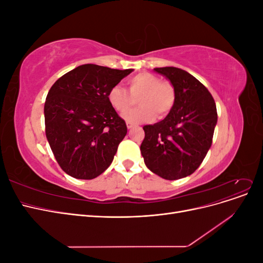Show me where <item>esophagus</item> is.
Instances as JSON below:
<instances>
[{
	"instance_id": "esophagus-1",
	"label": "esophagus",
	"mask_w": 263,
	"mask_h": 263,
	"mask_svg": "<svg viewBox=\"0 0 263 263\" xmlns=\"http://www.w3.org/2000/svg\"><path fill=\"white\" fill-rule=\"evenodd\" d=\"M136 125H135L134 123H129V122H127V128L128 129H130V128H133V127H135Z\"/></svg>"
}]
</instances>
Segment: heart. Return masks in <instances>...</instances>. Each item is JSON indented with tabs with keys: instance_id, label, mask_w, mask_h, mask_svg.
I'll return each instance as SVG.
<instances>
[{
	"instance_id": "heart-1",
	"label": "heart",
	"mask_w": 263,
	"mask_h": 263,
	"mask_svg": "<svg viewBox=\"0 0 263 263\" xmlns=\"http://www.w3.org/2000/svg\"><path fill=\"white\" fill-rule=\"evenodd\" d=\"M129 92L124 87L115 85L108 91L109 104L118 113H125L139 100L141 105L124 115L129 123H144L151 121L155 114L159 118L168 114L176 102V91L168 81H161L156 74L149 72L138 73L128 80Z\"/></svg>"
}]
</instances>
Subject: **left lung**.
<instances>
[{
	"mask_svg": "<svg viewBox=\"0 0 263 263\" xmlns=\"http://www.w3.org/2000/svg\"><path fill=\"white\" fill-rule=\"evenodd\" d=\"M154 70L171 82L176 102L161 122L144 126L140 151L151 172L178 180L192 174L211 148L216 104L209 90L186 71L176 67Z\"/></svg>",
	"mask_w": 263,
	"mask_h": 263,
	"instance_id": "left-lung-1",
	"label": "left lung"
}]
</instances>
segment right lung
<instances>
[{
  "mask_svg": "<svg viewBox=\"0 0 263 263\" xmlns=\"http://www.w3.org/2000/svg\"><path fill=\"white\" fill-rule=\"evenodd\" d=\"M133 69L79 66L59 78L45 102L46 137L61 169L76 179L99 177L127 134L107 94Z\"/></svg>",
  "mask_w": 263,
  "mask_h": 263,
  "instance_id": "1",
  "label": "right lung"
}]
</instances>
